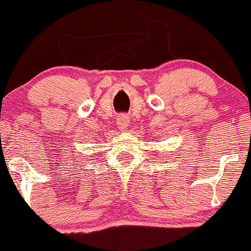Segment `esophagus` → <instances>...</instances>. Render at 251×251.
Returning a JSON list of instances; mask_svg holds the SVG:
<instances>
[{"label":"esophagus","mask_w":251,"mask_h":251,"mask_svg":"<svg viewBox=\"0 0 251 251\" xmlns=\"http://www.w3.org/2000/svg\"><path fill=\"white\" fill-rule=\"evenodd\" d=\"M117 125L118 128L122 129V131H125V129L127 128V126L129 125V118L127 116H125V114H122V116L117 118Z\"/></svg>","instance_id":"esophagus-1"}]
</instances>
